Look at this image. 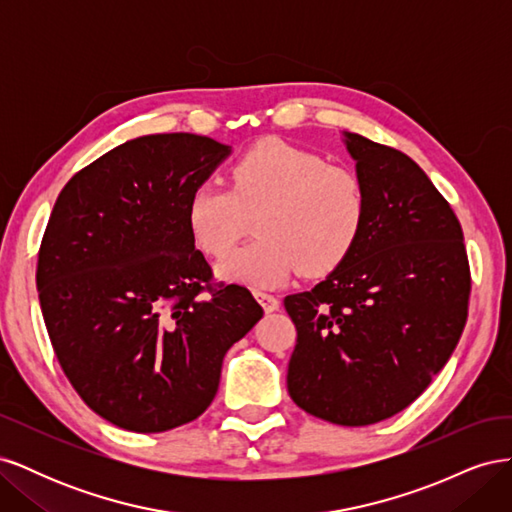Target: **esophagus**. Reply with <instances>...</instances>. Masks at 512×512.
<instances>
[{"label":"esophagus","instance_id":"obj_1","mask_svg":"<svg viewBox=\"0 0 512 512\" xmlns=\"http://www.w3.org/2000/svg\"><path fill=\"white\" fill-rule=\"evenodd\" d=\"M254 297H256V301L262 305V309H265L267 314L275 312V309L280 307V301H277V297H273V294H269V292L254 290Z\"/></svg>","mask_w":512,"mask_h":512}]
</instances>
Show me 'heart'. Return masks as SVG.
Segmentation results:
<instances>
[{
  "mask_svg": "<svg viewBox=\"0 0 512 512\" xmlns=\"http://www.w3.org/2000/svg\"><path fill=\"white\" fill-rule=\"evenodd\" d=\"M369 196L356 170L318 153L267 138L232 162L228 190L203 183L185 220L194 245L226 256L247 232L256 239L218 265L224 280L271 288L299 271L322 277L342 267L367 222Z\"/></svg>",
  "mask_w": 512,
  "mask_h": 512,
  "instance_id": "obj_1",
  "label": "heart"
}]
</instances>
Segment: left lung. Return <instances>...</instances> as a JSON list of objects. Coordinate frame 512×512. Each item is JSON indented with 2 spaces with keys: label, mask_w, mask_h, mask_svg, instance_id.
I'll return each instance as SVG.
<instances>
[{
  "label": "left lung",
  "mask_w": 512,
  "mask_h": 512,
  "mask_svg": "<svg viewBox=\"0 0 512 512\" xmlns=\"http://www.w3.org/2000/svg\"><path fill=\"white\" fill-rule=\"evenodd\" d=\"M369 211L342 267L284 307L297 329L294 404L346 427L384 421L446 365L468 320L472 275L448 200L406 153L346 134Z\"/></svg>",
  "instance_id": "1"
}]
</instances>
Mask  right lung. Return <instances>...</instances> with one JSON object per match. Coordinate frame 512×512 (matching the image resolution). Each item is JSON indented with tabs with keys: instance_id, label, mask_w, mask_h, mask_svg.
<instances>
[{
	"instance_id": "1",
	"label": "right lung",
	"mask_w": 512,
	"mask_h": 512,
	"mask_svg": "<svg viewBox=\"0 0 512 512\" xmlns=\"http://www.w3.org/2000/svg\"><path fill=\"white\" fill-rule=\"evenodd\" d=\"M228 151L188 132L134 138L81 168L51 211L36 265L46 331L74 391L121 429L198 418L262 318L250 290L213 280L185 220Z\"/></svg>"
}]
</instances>
